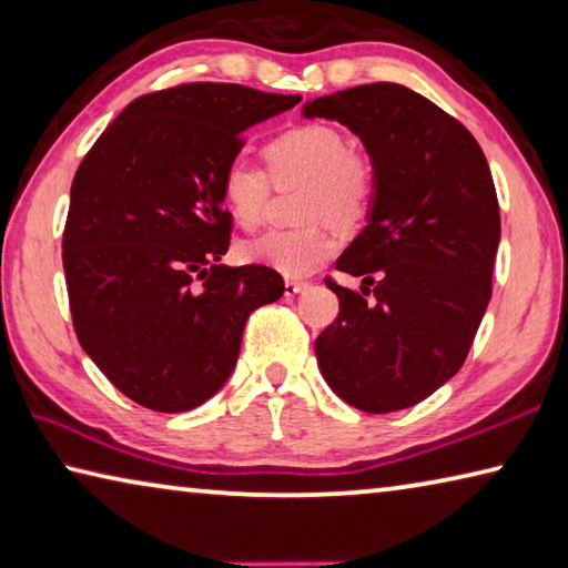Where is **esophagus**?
<instances>
[{"instance_id": "obj_1", "label": "esophagus", "mask_w": 568, "mask_h": 568, "mask_svg": "<svg viewBox=\"0 0 568 568\" xmlns=\"http://www.w3.org/2000/svg\"><path fill=\"white\" fill-rule=\"evenodd\" d=\"M306 286H310V284L294 282V278H286V282H284V294H286V296H296V294L306 292Z\"/></svg>"}]
</instances>
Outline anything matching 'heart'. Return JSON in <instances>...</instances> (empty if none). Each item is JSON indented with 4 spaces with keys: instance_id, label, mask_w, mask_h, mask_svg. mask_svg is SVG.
I'll list each match as a JSON object with an SVG mask.
<instances>
[{
    "instance_id": "1",
    "label": "heart",
    "mask_w": 568,
    "mask_h": 568,
    "mask_svg": "<svg viewBox=\"0 0 568 568\" xmlns=\"http://www.w3.org/2000/svg\"><path fill=\"white\" fill-rule=\"evenodd\" d=\"M268 176L276 186L304 184L302 229H272L242 244L244 262L262 264L284 276H306L326 262L339 242L329 224L352 226L372 206L374 169L369 159L346 149V139L329 124H302L264 149ZM268 176L248 162H229L219 176V194L242 229H256L264 219ZM317 222L314 223L313 219Z\"/></svg>"
}]
</instances>
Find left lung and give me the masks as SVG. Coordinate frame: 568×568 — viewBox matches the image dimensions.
I'll return each instance as SVG.
<instances>
[{
	"label": "left lung",
	"instance_id": "left-lung-1",
	"mask_svg": "<svg viewBox=\"0 0 568 568\" xmlns=\"http://www.w3.org/2000/svg\"><path fill=\"white\" fill-rule=\"evenodd\" d=\"M302 114L344 124L374 169L366 226L336 258L362 292L326 278L339 316L316 339V362L356 409H406L462 369L489 306L501 239L489 162L469 129L402 84L344 89Z\"/></svg>",
	"mask_w": 568,
	"mask_h": 568
}]
</instances>
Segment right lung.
I'll list each match as a JSON object with an SVG mask.
<instances>
[{
	"label": "right lung",
	"instance_id": "1",
	"mask_svg": "<svg viewBox=\"0 0 568 568\" xmlns=\"http://www.w3.org/2000/svg\"><path fill=\"white\" fill-rule=\"evenodd\" d=\"M300 102L219 82L144 94L77 169L62 239L77 339L146 409L212 399L234 372L248 314L284 294L274 268L219 264L232 234L219 176L248 126Z\"/></svg>",
	"mask_w": 568,
	"mask_h": 568
}]
</instances>
